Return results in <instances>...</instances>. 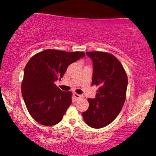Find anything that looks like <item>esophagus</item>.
Returning <instances> with one entry per match:
<instances>
[{
  "label": "esophagus",
  "instance_id": "obj_1",
  "mask_svg": "<svg viewBox=\"0 0 156 156\" xmlns=\"http://www.w3.org/2000/svg\"><path fill=\"white\" fill-rule=\"evenodd\" d=\"M73 96L75 97V98H76V100H78L79 98H83V96H82V95L76 94V93H75V92L73 94Z\"/></svg>",
  "mask_w": 156,
  "mask_h": 156
}]
</instances>
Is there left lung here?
I'll list each match as a JSON object with an SVG mask.
<instances>
[{
    "label": "left lung",
    "instance_id": "1",
    "mask_svg": "<svg viewBox=\"0 0 156 156\" xmlns=\"http://www.w3.org/2000/svg\"><path fill=\"white\" fill-rule=\"evenodd\" d=\"M93 61L91 84L98 86L96 98H88L89 109L83 113L87 125L105 127L119 114L125 103L127 76L122 64L113 55L102 51H87Z\"/></svg>",
    "mask_w": 156,
    "mask_h": 156
}]
</instances>
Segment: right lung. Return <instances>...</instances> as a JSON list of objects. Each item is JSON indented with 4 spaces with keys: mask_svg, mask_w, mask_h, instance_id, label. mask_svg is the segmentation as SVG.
<instances>
[{
    "mask_svg": "<svg viewBox=\"0 0 156 156\" xmlns=\"http://www.w3.org/2000/svg\"><path fill=\"white\" fill-rule=\"evenodd\" d=\"M84 56L81 51L46 49L29 60L21 91L26 107L36 122L49 126L61 121L72 102V93L61 91L54 83L62 78L69 65Z\"/></svg>",
    "mask_w": 156,
    "mask_h": 156,
    "instance_id": "right-lung-1",
    "label": "right lung"
}]
</instances>
